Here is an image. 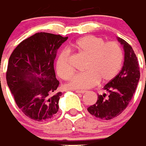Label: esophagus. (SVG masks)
Returning a JSON list of instances; mask_svg holds the SVG:
<instances>
[{"label":"esophagus","mask_w":146,"mask_h":146,"mask_svg":"<svg viewBox=\"0 0 146 146\" xmlns=\"http://www.w3.org/2000/svg\"><path fill=\"white\" fill-rule=\"evenodd\" d=\"M75 92L78 93H80V94H84V93H86L85 90H75Z\"/></svg>","instance_id":"34e87169"}]
</instances>
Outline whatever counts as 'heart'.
I'll use <instances>...</instances> for the list:
<instances>
[{
  "instance_id": "b5f03b06",
  "label": "heart",
  "mask_w": 146,
  "mask_h": 146,
  "mask_svg": "<svg viewBox=\"0 0 146 146\" xmlns=\"http://www.w3.org/2000/svg\"><path fill=\"white\" fill-rule=\"evenodd\" d=\"M72 46L87 56V59L84 66L86 71L74 74L67 84L70 89L87 90L94 87L100 80L108 82L115 78L123 64V50L116 42L106 43L100 37L87 35L78 39ZM69 59V51L64 50L56 60V74L64 80L69 79L73 74Z\"/></svg>"
}]
</instances>
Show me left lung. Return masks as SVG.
Returning a JSON list of instances; mask_svg holds the SVG:
<instances>
[{
	"mask_svg": "<svg viewBox=\"0 0 146 146\" xmlns=\"http://www.w3.org/2000/svg\"><path fill=\"white\" fill-rule=\"evenodd\" d=\"M117 40L124 51L122 69L103 87L108 95L106 93L98 95L96 102L87 108L90 114L100 119L111 120L121 114L132 100L140 78L138 60L132 46L122 38H117Z\"/></svg>",
	"mask_w": 146,
	"mask_h": 146,
	"instance_id": "left-lung-1",
	"label": "left lung"
}]
</instances>
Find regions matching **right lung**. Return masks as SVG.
Wrapping results in <instances>:
<instances>
[{
  "mask_svg": "<svg viewBox=\"0 0 146 146\" xmlns=\"http://www.w3.org/2000/svg\"><path fill=\"white\" fill-rule=\"evenodd\" d=\"M68 39L39 32L22 41L10 55L7 83L16 105L27 117L37 121L51 119L59 111L62 92L56 78L57 50Z\"/></svg>",
  "mask_w": 146,
  "mask_h": 146,
  "instance_id": "add662e5",
  "label": "right lung"
}]
</instances>
